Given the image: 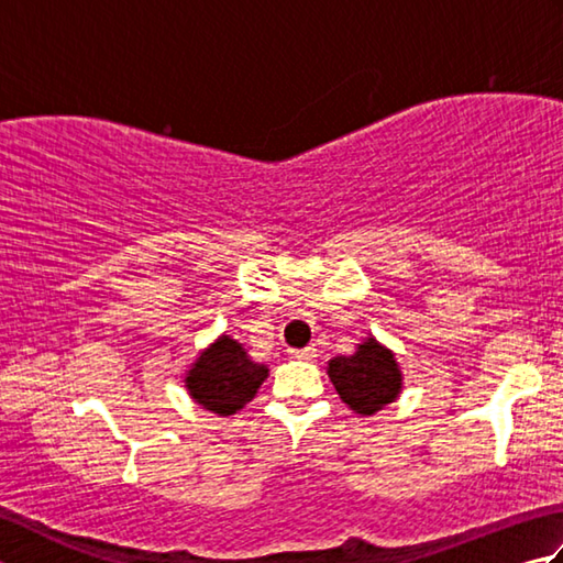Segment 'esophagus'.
<instances>
[{
  "label": "esophagus",
  "mask_w": 563,
  "mask_h": 563,
  "mask_svg": "<svg viewBox=\"0 0 563 563\" xmlns=\"http://www.w3.org/2000/svg\"><path fill=\"white\" fill-rule=\"evenodd\" d=\"M290 357H292V361L312 363V361H317V349H312V345H309V349H302V351H290Z\"/></svg>",
  "instance_id": "1"
}]
</instances>
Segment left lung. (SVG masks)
Wrapping results in <instances>:
<instances>
[{"mask_svg": "<svg viewBox=\"0 0 563 563\" xmlns=\"http://www.w3.org/2000/svg\"><path fill=\"white\" fill-rule=\"evenodd\" d=\"M327 373L341 401L361 416H373L397 399L404 379L397 357L373 336L357 343L353 355L329 361Z\"/></svg>", "mask_w": 563, "mask_h": 563, "instance_id": "1", "label": "left lung"}]
</instances>
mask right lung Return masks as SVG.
<instances>
[{"label":"right lung","instance_id":"add662e5","mask_svg":"<svg viewBox=\"0 0 563 563\" xmlns=\"http://www.w3.org/2000/svg\"><path fill=\"white\" fill-rule=\"evenodd\" d=\"M266 377L268 367L251 361L242 343L222 333L190 365L186 389L202 409L232 416L256 397Z\"/></svg>","mask_w":563,"mask_h":563}]
</instances>
